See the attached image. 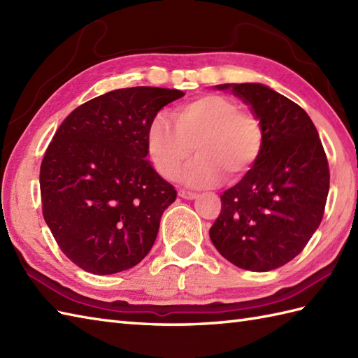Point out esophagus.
I'll return each mask as SVG.
<instances>
[{"label":"esophagus","mask_w":358,"mask_h":358,"mask_svg":"<svg viewBox=\"0 0 358 358\" xmlns=\"http://www.w3.org/2000/svg\"><path fill=\"white\" fill-rule=\"evenodd\" d=\"M178 195L181 196V199H185V200H194V199H196V196H199V194H196V192L186 191V189H180Z\"/></svg>","instance_id":"34e87169"}]
</instances>
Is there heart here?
<instances>
[{
  "label": "heart",
  "mask_w": 358,
  "mask_h": 358,
  "mask_svg": "<svg viewBox=\"0 0 358 358\" xmlns=\"http://www.w3.org/2000/svg\"><path fill=\"white\" fill-rule=\"evenodd\" d=\"M173 124L158 115L148 127V152L155 171L172 180L194 155L181 180L209 187L223 180L245 177L257 164L264 146V126L252 110L240 109L232 98L218 94L196 96L172 112Z\"/></svg>",
  "instance_id": "1"
}]
</instances>
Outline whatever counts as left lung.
<instances>
[{
	"label": "left lung",
	"mask_w": 358,
	"mask_h": 358,
	"mask_svg": "<svg viewBox=\"0 0 358 358\" xmlns=\"http://www.w3.org/2000/svg\"><path fill=\"white\" fill-rule=\"evenodd\" d=\"M252 106L264 126L257 164L222 195L209 235L226 260L266 272L299 255L320 226L329 164L305 109L258 83L220 85Z\"/></svg>",
	"instance_id": "left-lung-1"
}]
</instances>
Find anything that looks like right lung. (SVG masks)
I'll list each match as a JSON object with an SVG mask.
<instances>
[{
	"label": "right lung",
	"mask_w": 358,
	"mask_h": 358,
	"mask_svg": "<svg viewBox=\"0 0 358 358\" xmlns=\"http://www.w3.org/2000/svg\"><path fill=\"white\" fill-rule=\"evenodd\" d=\"M127 87L69 113L40 169L43 217L63 254L96 275L131 269L149 254L177 191L148 162V127L183 96Z\"/></svg>",
	"instance_id": "1"
}]
</instances>
